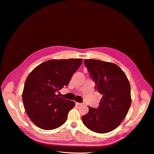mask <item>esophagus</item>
<instances>
[{"label":"esophagus","instance_id":"34e87169","mask_svg":"<svg viewBox=\"0 0 154 154\" xmlns=\"http://www.w3.org/2000/svg\"><path fill=\"white\" fill-rule=\"evenodd\" d=\"M75 104H76V105H77V106H81V105L83 104V103H77V102H76Z\"/></svg>","mask_w":154,"mask_h":154}]
</instances>
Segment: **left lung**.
Segmentation results:
<instances>
[{
  "mask_svg": "<svg viewBox=\"0 0 154 154\" xmlns=\"http://www.w3.org/2000/svg\"><path fill=\"white\" fill-rule=\"evenodd\" d=\"M84 63L95 82V89L103 97L97 109L88 106L83 122L93 132H111L120 125L131 105L129 81L114 63L93 59L85 60Z\"/></svg>",
  "mask_w": 154,
  "mask_h": 154,
  "instance_id": "obj_1",
  "label": "left lung"
}]
</instances>
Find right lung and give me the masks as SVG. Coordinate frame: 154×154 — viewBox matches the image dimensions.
Listing matches in <instances>:
<instances>
[{
	"instance_id": "1",
	"label": "right lung",
	"mask_w": 154,
	"mask_h": 154,
	"mask_svg": "<svg viewBox=\"0 0 154 154\" xmlns=\"http://www.w3.org/2000/svg\"><path fill=\"white\" fill-rule=\"evenodd\" d=\"M83 60H50L36 67L26 78L22 99L30 120L40 129L52 130L64 124L74 101L57 94L68 86Z\"/></svg>"
}]
</instances>
